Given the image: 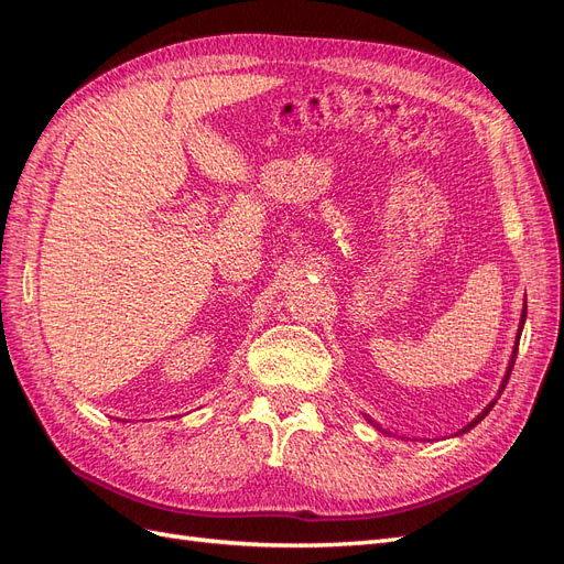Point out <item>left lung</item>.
I'll return each mask as SVG.
<instances>
[{
	"label": "left lung",
	"mask_w": 564,
	"mask_h": 564,
	"mask_svg": "<svg viewBox=\"0 0 564 564\" xmlns=\"http://www.w3.org/2000/svg\"><path fill=\"white\" fill-rule=\"evenodd\" d=\"M524 317H527V308H522V317H520V327H518V336H516V348H513V355H510V362H508V369H506V377H503V381H501V388H499V395L503 392V388H506V383H508V377H510V369H513V365H516V357H518V346H520V334H522V327H524ZM497 404V400L494 402H489L480 414H477L468 425H464V429H460L456 435H464V433H468L470 429H475L477 423H480L489 412H491V406Z\"/></svg>",
	"instance_id": "8db88e82"
}]
</instances>
